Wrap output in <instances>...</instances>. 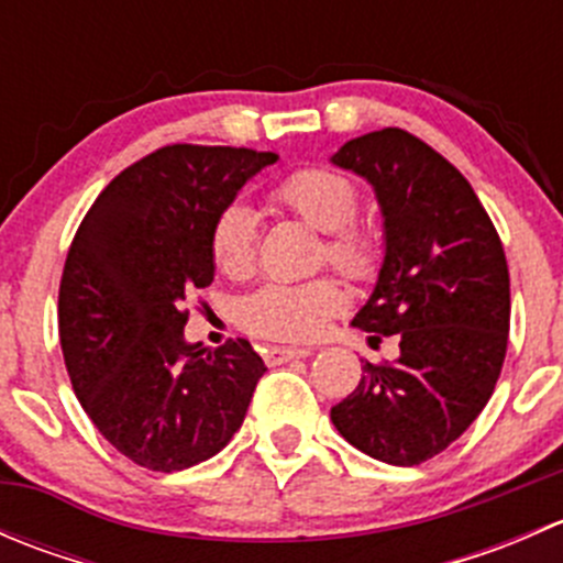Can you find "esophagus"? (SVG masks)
<instances>
[{
  "instance_id": "1",
  "label": "esophagus",
  "mask_w": 563,
  "mask_h": 563,
  "mask_svg": "<svg viewBox=\"0 0 563 563\" xmlns=\"http://www.w3.org/2000/svg\"><path fill=\"white\" fill-rule=\"evenodd\" d=\"M313 354V349H305V345H272L266 351V365H283V362H291V360H302V356Z\"/></svg>"
}]
</instances>
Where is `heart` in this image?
Masks as SVG:
<instances>
[{"mask_svg": "<svg viewBox=\"0 0 563 563\" xmlns=\"http://www.w3.org/2000/svg\"><path fill=\"white\" fill-rule=\"evenodd\" d=\"M272 201L297 214L310 229L323 231V261L343 275L365 280L382 264V245L371 225L360 223V187L332 168L308 166L286 174L272 187ZM212 261L223 275L245 277L255 264L258 220L245 203L234 201L214 218ZM345 308V291L334 277L310 283H269L242 302L240 321L247 332L275 340H310L329 318Z\"/></svg>", "mask_w": 563, "mask_h": 563, "instance_id": "heart-1", "label": "heart"}]
</instances>
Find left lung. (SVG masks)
Masks as SVG:
<instances>
[{"instance_id": "left-lung-1", "label": "left lung", "mask_w": 563, "mask_h": 563, "mask_svg": "<svg viewBox=\"0 0 563 563\" xmlns=\"http://www.w3.org/2000/svg\"><path fill=\"white\" fill-rule=\"evenodd\" d=\"M332 163L376 187L387 234L354 327L371 332V345L397 334L400 356L365 362L329 417L365 455L419 465L457 441L496 389L512 308L507 255L468 179L417 135L376 130Z\"/></svg>"}]
</instances>
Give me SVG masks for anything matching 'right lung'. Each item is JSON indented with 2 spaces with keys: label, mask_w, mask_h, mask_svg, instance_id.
I'll return each instance as SVG.
<instances>
[{
  "label": "right lung",
  "mask_w": 563,
  "mask_h": 563,
  "mask_svg": "<svg viewBox=\"0 0 563 563\" xmlns=\"http://www.w3.org/2000/svg\"><path fill=\"white\" fill-rule=\"evenodd\" d=\"M275 152L168 144L113 176L67 250L59 343L103 439L150 471L190 468L242 428L266 367L247 340L187 345L185 299L214 277V218Z\"/></svg>",
  "instance_id": "right-lung-1"
}]
</instances>
